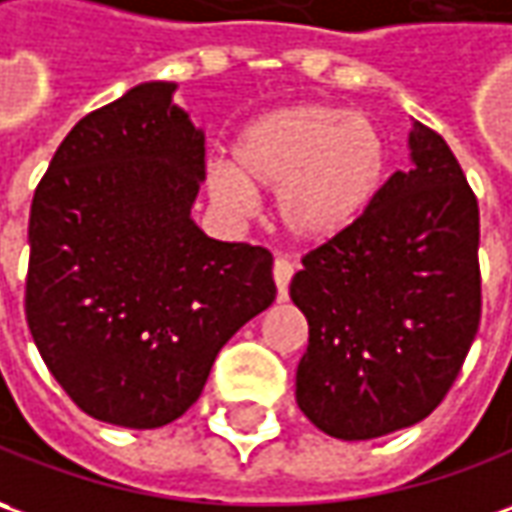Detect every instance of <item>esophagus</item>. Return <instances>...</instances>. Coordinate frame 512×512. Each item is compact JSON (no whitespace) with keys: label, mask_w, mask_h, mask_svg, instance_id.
<instances>
[{"label":"esophagus","mask_w":512,"mask_h":512,"mask_svg":"<svg viewBox=\"0 0 512 512\" xmlns=\"http://www.w3.org/2000/svg\"><path fill=\"white\" fill-rule=\"evenodd\" d=\"M271 274H274V285H277V300H285V297H288V283H291V277H294V266H291L285 257H277Z\"/></svg>","instance_id":"esophagus-1"}]
</instances>
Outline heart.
<instances>
[{"label":"heart","instance_id":"b5f03b06","mask_svg":"<svg viewBox=\"0 0 512 512\" xmlns=\"http://www.w3.org/2000/svg\"><path fill=\"white\" fill-rule=\"evenodd\" d=\"M387 168V137L370 114L294 103L246 125L229 165L207 170V190L232 215L249 210L252 193H274L277 227L291 241L328 243L370 212Z\"/></svg>","mask_w":512,"mask_h":512}]
</instances>
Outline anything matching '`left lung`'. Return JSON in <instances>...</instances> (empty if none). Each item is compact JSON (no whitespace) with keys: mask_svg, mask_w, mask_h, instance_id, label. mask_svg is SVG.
Segmentation results:
<instances>
[{"mask_svg":"<svg viewBox=\"0 0 512 512\" xmlns=\"http://www.w3.org/2000/svg\"><path fill=\"white\" fill-rule=\"evenodd\" d=\"M412 170L370 212L302 257L291 300L308 319L297 403L330 437L373 440L429 417L482 316L479 207L446 139L415 123Z\"/></svg>","mask_w":512,"mask_h":512,"instance_id":"1","label":"left lung"}]
</instances>
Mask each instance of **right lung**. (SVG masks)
Masks as SVG:
<instances>
[{"mask_svg":"<svg viewBox=\"0 0 512 512\" xmlns=\"http://www.w3.org/2000/svg\"><path fill=\"white\" fill-rule=\"evenodd\" d=\"M151 81L86 114L30 207L24 314L38 353L95 420L159 429L198 401L218 350L266 311L271 252L190 218L204 134Z\"/></svg>","mask_w":512,"mask_h":512,"instance_id":"add662e5","label":"right lung"}]
</instances>
